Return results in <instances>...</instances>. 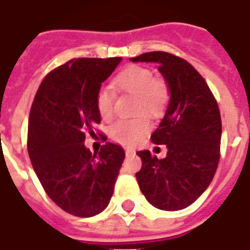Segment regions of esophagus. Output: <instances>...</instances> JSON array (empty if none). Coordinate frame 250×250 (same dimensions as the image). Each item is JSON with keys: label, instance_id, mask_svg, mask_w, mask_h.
I'll return each instance as SVG.
<instances>
[{"label": "esophagus", "instance_id": "34e87169", "mask_svg": "<svg viewBox=\"0 0 250 250\" xmlns=\"http://www.w3.org/2000/svg\"><path fill=\"white\" fill-rule=\"evenodd\" d=\"M132 154H135L133 149H125V156H132Z\"/></svg>", "mask_w": 250, "mask_h": 250}]
</instances>
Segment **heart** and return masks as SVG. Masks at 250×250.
Masks as SVG:
<instances>
[{"mask_svg":"<svg viewBox=\"0 0 250 250\" xmlns=\"http://www.w3.org/2000/svg\"><path fill=\"white\" fill-rule=\"evenodd\" d=\"M114 84L121 90L128 92L139 98L137 113L156 115L164 109L168 100V88L164 80L156 79L150 68L143 66H129L119 72ZM96 105L100 115L109 119L114 111V94L110 88L102 86L96 96ZM150 125L144 117L133 119H119L110 125L109 136L125 146L139 144L148 133Z\"/></svg>","mask_w":250,"mask_h":250,"instance_id":"obj_1","label":"heart"}]
</instances>
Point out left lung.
I'll use <instances>...</instances> for the list:
<instances>
[{"mask_svg":"<svg viewBox=\"0 0 250 250\" xmlns=\"http://www.w3.org/2000/svg\"><path fill=\"white\" fill-rule=\"evenodd\" d=\"M129 61L158 64L170 93L166 113L150 136L154 144L166 145L167 156L158 160L149 150L137 152L143 161L136 172L139 187L157 209H186L217 171L222 137L218 104L197 70L179 57L149 52Z\"/></svg>","mask_w":250,"mask_h":250,"instance_id":"1","label":"left lung"}]
</instances>
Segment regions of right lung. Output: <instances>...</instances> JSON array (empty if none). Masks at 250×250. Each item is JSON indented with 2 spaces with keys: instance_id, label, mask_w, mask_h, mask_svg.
<instances>
[{
  "instance_id": "add662e5",
  "label": "right lung",
  "mask_w": 250,
  "mask_h": 250,
  "mask_svg": "<svg viewBox=\"0 0 250 250\" xmlns=\"http://www.w3.org/2000/svg\"><path fill=\"white\" fill-rule=\"evenodd\" d=\"M114 58H75L41 82L28 119V154L46 194L66 213L93 217L106 209L125 150L106 143L98 153L84 145L101 122L96 96L121 63Z\"/></svg>"
}]
</instances>
